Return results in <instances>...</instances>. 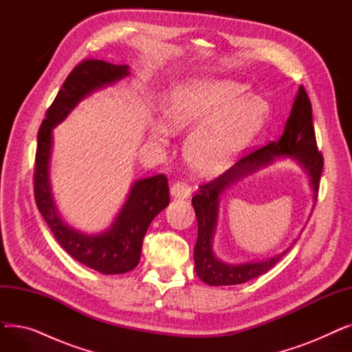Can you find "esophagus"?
Masks as SVG:
<instances>
[{"label":"esophagus","mask_w":352,"mask_h":352,"mask_svg":"<svg viewBox=\"0 0 352 352\" xmlns=\"http://www.w3.org/2000/svg\"><path fill=\"white\" fill-rule=\"evenodd\" d=\"M171 195L178 199L188 198L191 195V187L187 182H175L171 187Z\"/></svg>","instance_id":"34e87169"}]
</instances>
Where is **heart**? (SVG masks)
Wrapping results in <instances>:
<instances>
[{"label":"heart","mask_w":352,"mask_h":352,"mask_svg":"<svg viewBox=\"0 0 352 352\" xmlns=\"http://www.w3.org/2000/svg\"><path fill=\"white\" fill-rule=\"evenodd\" d=\"M164 121L173 133L194 131L187 140L186 160L201 177L226 170L260 129L264 105L247 96V88L231 80L202 78L174 87L162 107ZM162 140L165 128L153 129Z\"/></svg>","instance_id":"1"}]
</instances>
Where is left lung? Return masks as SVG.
I'll list each match as a JSON object with an SVG mask.
<instances>
[{"label":"left lung","instance_id":"obj_1","mask_svg":"<svg viewBox=\"0 0 352 352\" xmlns=\"http://www.w3.org/2000/svg\"><path fill=\"white\" fill-rule=\"evenodd\" d=\"M280 157L292 158L302 166L309 177L314 199L317 201L324 158L317 146L316 131H314L312 125V107L304 87H300L298 94L295 96L291 114L285 122L284 134L278 141H272L268 145L244 155L224 174L210 182L201 184L198 192L192 197V207L195 210L198 224L194 263L195 272L201 281L208 285L244 284L270 271L289 250L288 248L278 255L267 258L264 261L243 264H228L221 261L212 251L221 194L239 179L264 168Z\"/></svg>","mask_w":352,"mask_h":352}]
</instances>
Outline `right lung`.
Wrapping results in <instances>:
<instances>
[{
  "label": "right lung",
  "mask_w": 352,
  "mask_h": 352,
  "mask_svg": "<svg viewBox=\"0 0 352 352\" xmlns=\"http://www.w3.org/2000/svg\"><path fill=\"white\" fill-rule=\"evenodd\" d=\"M129 76L128 65L101 60H84L74 68L58 91L38 131L34 171V197L58 244L76 260L101 274H124L134 270L141 256L142 239L151 221L170 204L168 179L164 174L133 184L114 223L101 234H84L61 219L50 186L52 129L67 118L81 100Z\"/></svg>",
  "instance_id": "right-lung-1"
}]
</instances>
